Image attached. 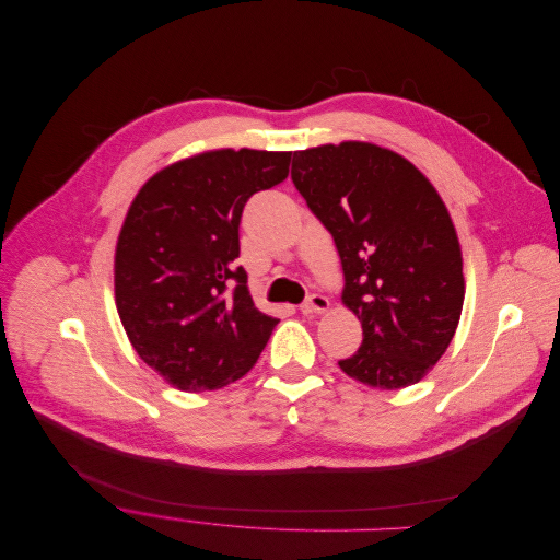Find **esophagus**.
I'll use <instances>...</instances> for the list:
<instances>
[{
  "label": "esophagus",
  "instance_id": "34e87169",
  "mask_svg": "<svg viewBox=\"0 0 560 560\" xmlns=\"http://www.w3.org/2000/svg\"><path fill=\"white\" fill-rule=\"evenodd\" d=\"M328 308H330L328 298H324V295H319V293L308 295V300L300 306V311H302L304 315H311V313H326Z\"/></svg>",
  "mask_w": 560,
  "mask_h": 560
}]
</instances>
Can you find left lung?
<instances>
[{
  "label": "left lung",
  "instance_id": "obj_1",
  "mask_svg": "<svg viewBox=\"0 0 560 560\" xmlns=\"http://www.w3.org/2000/svg\"><path fill=\"white\" fill-rule=\"evenodd\" d=\"M291 178L338 247L342 304L364 340L340 369L382 390L417 384L451 347L466 280L462 245L434 185L366 141L293 152Z\"/></svg>",
  "mask_w": 560,
  "mask_h": 560
}]
</instances>
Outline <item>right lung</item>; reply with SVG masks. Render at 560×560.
Returning a JSON list of instances; mask_svg holds the SVG:
<instances>
[{
	"label": "right lung",
	"instance_id": "add662e5",
	"mask_svg": "<svg viewBox=\"0 0 560 560\" xmlns=\"http://www.w3.org/2000/svg\"><path fill=\"white\" fill-rule=\"evenodd\" d=\"M291 152L209 150L159 170L135 196L115 249V300L139 358L178 390L247 375L276 317L236 267L243 207L282 183Z\"/></svg>",
	"mask_w": 560,
	"mask_h": 560
}]
</instances>
